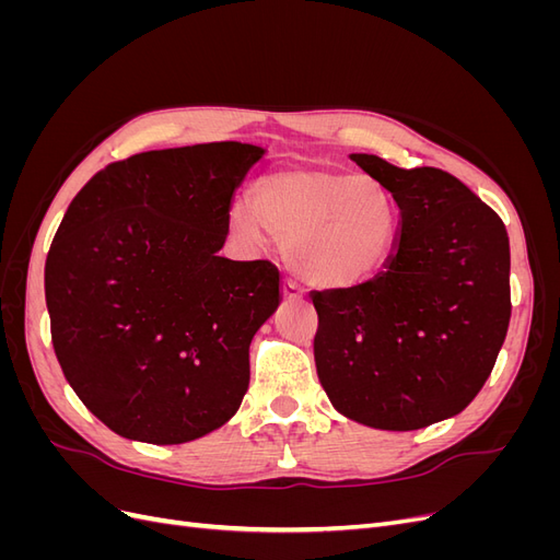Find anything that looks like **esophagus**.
Masks as SVG:
<instances>
[{
  "label": "esophagus",
  "instance_id": "esophagus-1",
  "mask_svg": "<svg viewBox=\"0 0 560 560\" xmlns=\"http://www.w3.org/2000/svg\"><path fill=\"white\" fill-rule=\"evenodd\" d=\"M303 294H306V292H303V287L296 282V280H284V296L287 299H303Z\"/></svg>",
  "mask_w": 560,
  "mask_h": 560
}]
</instances>
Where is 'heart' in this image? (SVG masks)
<instances>
[{
	"mask_svg": "<svg viewBox=\"0 0 560 560\" xmlns=\"http://www.w3.org/2000/svg\"><path fill=\"white\" fill-rule=\"evenodd\" d=\"M231 222L252 243L273 233L308 282L354 287L376 276L395 252L401 214L374 177L294 165L266 175L254 189V208L238 202Z\"/></svg>",
	"mask_w": 560,
	"mask_h": 560,
	"instance_id": "heart-1",
	"label": "heart"
}]
</instances>
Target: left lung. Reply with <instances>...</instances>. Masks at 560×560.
<instances>
[{
    "label": "left lung",
    "mask_w": 560,
    "mask_h": 560,
    "mask_svg": "<svg viewBox=\"0 0 560 560\" xmlns=\"http://www.w3.org/2000/svg\"><path fill=\"white\" fill-rule=\"evenodd\" d=\"M395 196L401 226L383 270L311 292L317 378L334 409L409 432L460 413L495 366L512 317L502 219L439 167L350 154Z\"/></svg>",
    "instance_id": "left-lung-1"
}]
</instances>
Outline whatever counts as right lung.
<instances>
[{
  "label": "right lung",
  "mask_w": 560,
  "mask_h": 560,
  "mask_svg": "<svg viewBox=\"0 0 560 560\" xmlns=\"http://www.w3.org/2000/svg\"><path fill=\"white\" fill-rule=\"evenodd\" d=\"M261 147L144 151L74 196L48 249L50 338L67 383L135 442H194L233 418L249 343L280 306L270 261L219 257Z\"/></svg>",
  "instance_id": "obj_1"
}]
</instances>
